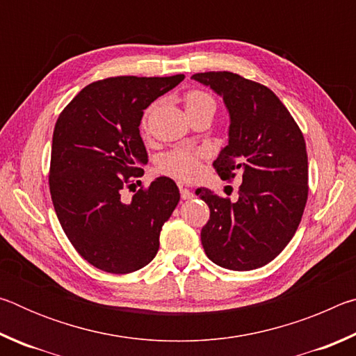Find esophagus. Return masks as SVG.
Segmentation results:
<instances>
[{
  "label": "esophagus",
  "instance_id": "1",
  "mask_svg": "<svg viewBox=\"0 0 356 356\" xmlns=\"http://www.w3.org/2000/svg\"><path fill=\"white\" fill-rule=\"evenodd\" d=\"M180 196H182V200H191L193 191L186 188V186H180Z\"/></svg>",
  "mask_w": 356,
  "mask_h": 356
}]
</instances>
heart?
Here are the masks:
<instances>
[{
    "label": "heart",
    "instance_id": "obj_1",
    "mask_svg": "<svg viewBox=\"0 0 356 356\" xmlns=\"http://www.w3.org/2000/svg\"><path fill=\"white\" fill-rule=\"evenodd\" d=\"M184 105L186 114L200 111H215L216 102L209 92L202 89H191L184 95ZM146 125V120H144ZM204 159L202 150L196 149H174L171 152L161 155L159 168L163 174L172 176L179 180H193L200 176L201 163Z\"/></svg>",
    "mask_w": 356,
    "mask_h": 356
}]
</instances>
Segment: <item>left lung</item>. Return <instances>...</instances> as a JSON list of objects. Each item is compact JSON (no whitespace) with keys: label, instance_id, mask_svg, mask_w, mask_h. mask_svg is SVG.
Returning <instances> with one entry per match:
<instances>
[{"label":"left lung","instance_id":"8db88e82","mask_svg":"<svg viewBox=\"0 0 356 356\" xmlns=\"http://www.w3.org/2000/svg\"><path fill=\"white\" fill-rule=\"evenodd\" d=\"M193 80L210 86L231 116L229 143L213 161L225 180L242 172L238 200L209 188L196 195L210 218L202 248L222 268L246 272L268 264L291 242L308 201V154L303 134L273 91L232 72H204Z\"/></svg>","mask_w":356,"mask_h":356}]
</instances>
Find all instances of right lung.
Returning <instances> with one entry per match:
<instances>
[{
	"label": "right lung",
	"instance_id": "1",
	"mask_svg": "<svg viewBox=\"0 0 356 356\" xmlns=\"http://www.w3.org/2000/svg\"><path fill=\"white\" fill-rule=\"evenodd\" d=\"M185 75L111 76L94 81L64 108L53 131L51 201L63 231L84 261L125 275L152 261L160 231L180 200L176 182L159 177L131 202L120 191L140 179L147 152L144 110Z\"/></svg>",
	"mask_w": 356,
	"mask_h": 356
}]
</instances>
